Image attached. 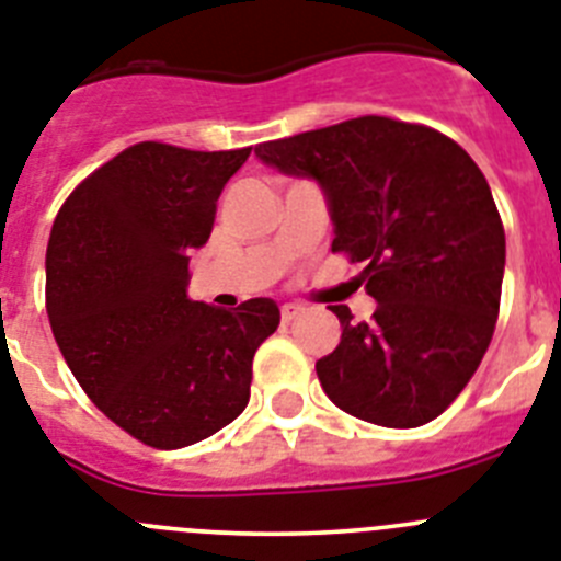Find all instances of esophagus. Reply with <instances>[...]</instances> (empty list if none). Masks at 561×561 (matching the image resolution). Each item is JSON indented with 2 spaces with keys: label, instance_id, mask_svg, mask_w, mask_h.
<instances>
[{
  "label": "esophagus",
  "instance_id": "1",
  "mask_svg": "<svg viewBox=\"0 0 561 561\" xmlns=\"http://www.w3.org/2000/svg\"><path fill=\"white\" fill-rule=\"evenodd\" d=\"M301 305H296V301H287V305H282V321H294L296 316H301Z\"/></svg>",
  "mask_w": 561,
  "mask_h": 561
}]
</instances>
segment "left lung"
<instances>
[{"mask_svg": "<svg viewBox=\"0 0 561 561\" xmlns=\"http://www.w3.org/2000/svg\"><path fill=\"white\" fill-rule=\"evenodd\" d=\"M290 178L316 180L333 251L364 262L378 301L316 362L321 389L347 415L389 428L435 421L483 362L500 313L505 231L483 172L428 126L364 115L256 146Z\"/></svg>", "mask_w": 561, "mask_h": 561, "instance_id": "obj_1", "label": "left lung"}]
</instances>
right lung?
<instances>
[{
	"label": "right lung",
	"instance_id": "obj_1",
	"mask_svg": "<svg viewBox=\"0 0 561 561\" xmlns=\"http://www.w3.org/2000/svg\"><path fill=\"white\" fill-rule=\"evenodd\" d=\"M251 149L135 144L67 197L47 242V316L90 401L154 449L206 440L251 398L253 353L279 328L274 299L192 301L188 253Z\"/></svg>",
	"mask_w": 561,
	"mask_h": 561
}]
</instances>
